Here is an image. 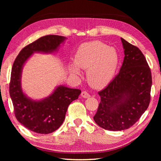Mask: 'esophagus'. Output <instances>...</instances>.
<instances>
[{"mask_svg": "<svg viewBox=\"0 0 161 161\" xmlns=\"http://www.w3.org/2000/svg\"><path fill=\"white\" fill-rule=\"evenodd\" d=\"M81 96L84 98H88L90 97V95L86 91H82L81 93Z\"/></svg>", "mask_w": 161, "mask_h": 161, "instance_id": "34e87169", "label": "esophagus"}]
</instances>
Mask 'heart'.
Here are the masks:
<instances>
[{"mask_svg": "<svg viewBox=\"0 0 161 161\" xmlns=\"http://www.w3.org/2000/svg\"><path fill=\"white\" fill-rule=\"evenodd\" d=\"M74 64L69 67L74 76L80 75V68L86 69L88 83L93 87L103 88L110 82L117 70L119 56L115 47L100 42L83 43L77 49Z\"/></svg>", "mask_w": 161, "mask_h": 161, "instance_id": "1", "label": "heart"}]
</instances>
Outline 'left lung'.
<instances>
[{"mask_svg":"<svg viewBox=\"0 0 161 161\" xmlns=\"http://www.w3.org/2000/svg\"><path fill=\"white\" fill-rule=\"evenodd\" d=\"M124 61L117 75L100 91V103L93 119L100 127L122 131L131 127L148 108L152 74L138 47L121 38Z\"/></svg>","mask_w":161,"mask_h":161,"instance_id":"left-lung-1","label":"left lung"}]
</instances>
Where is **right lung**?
Instances as JSON below:
<instances>
[{
  "label": "right lung",
  "mask_w": 161,
  "mask_h": 161,
  "mask_svg": "<svg viewBox=\"0 0 161 161\" xmlns=\"http://www.w3.org/2000/svg\"><path fill=\"white\" fill-rule=\"evenodd\" d=\"M66 40L65 36L47 35L25 46L14 62L9 95L18 121L25 127L41 134L53 133L64 121L68 106L77 100L81 91L59 85L53 93L42 100H34L24 93L21 85L23 67L35 53L53 54L57 53L61 44Z\"/></svg>",
  "instance_id": "right-lung-1"
}]
</instances>
